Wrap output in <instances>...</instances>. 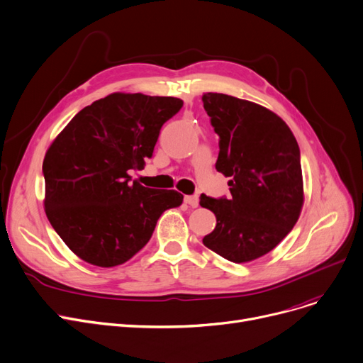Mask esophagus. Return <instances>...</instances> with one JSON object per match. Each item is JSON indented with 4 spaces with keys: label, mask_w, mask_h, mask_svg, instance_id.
Here are the masks:
<instances>
[{
    "label": "esophagus",
    "mask_w": 363,
    "mask_h": 363,
    "mask_svg": "<svg viewBox=\"0 0 363 363\" xmlns=\"http://www.w3.org/2000/svg\"><path fill=\"white\" fill-rule=\"evenodd\" d=\"M184 202L191 206V208H198L199 205V198L198 196H184Z\"/></svg>",
    "instance_id": "1"
}]
</instances>
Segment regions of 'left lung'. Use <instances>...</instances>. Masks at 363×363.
Returning <instances> with one entry per match:
<instances>
[{
    "label": "left lung",
    "instance_id": "8db88e82",
    "mask_svg": "<svg viewBox=\"0 0 363 363\" xmlns=\"http://www.w3.org/2000/svg\"><path fill=\"white\" fill-rule=\"evenodd\" d=\"M202 101L220 136L216 168L231 179L228 199L201 195V206L217 218L202 242L231 262H250L271 252L301 217L299 145L286 121L259 104L214 92Z\"/></svg>",
    "mask_w": 363,
    "mask_h": 363
}]
</instances>
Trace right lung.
Returning a JSON list of instances; mask_svg holds the SVG:
<instances>
[{"label":"right lung","instance_id":"1","mask_svg":"<svg viewBox=\"0 0 363 363\" xmlns=\"http://www.w3.org/2000/svg\"><path fill=\"white\" fill-rule=\"evenodd\" d=\"M180 98L114 92L84 106L52 140L42 164L45 214L58 236L91 265H121L151 239L177 190L129 183L143 169Z\"/></svg>","mask_w":363,"mask_h":363}]
</instances>
